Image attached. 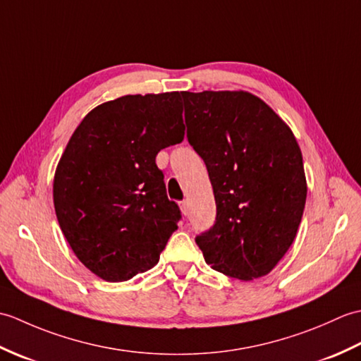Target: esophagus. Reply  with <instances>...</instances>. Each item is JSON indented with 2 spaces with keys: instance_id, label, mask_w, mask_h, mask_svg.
Returning a JSON list of instances; mask_svg holds the SVG:
<instances>
[{
  "instance_id": "34e87169",
  "label": "esophagus",
  "mask_w": 361,
  "mask_h": 361,
  "mask_svg": "<svg viewBox=\"0 0 361 361\" xmlns=\"http://www.w3.org/2000/svg\"><path fill=\"white\" fill-rule=\"evenodd\" d=\"M180 208H181V212L185 214H188V211H189V204H188V202L186 200H183V202H180Z\"/></svg>"
}]
</instances>
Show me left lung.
<instances>
[{"label": "left lung", "instance_id": "8db88e82", "mask_svg": "<svg viewBox=\"0 0 361 361\" xmlns=\"http://www.w3.org/2000/svg\"><path fill=\"white\" fill-rule=\"evenodd\" d=\"M188 141L204 161L214 225L195 237L204 260L229 278L270 273L301 224L307 185L291 130L247 91H183Z\"/></svg>", "mask_w": 361, "mask_h": 361}]
</instances>
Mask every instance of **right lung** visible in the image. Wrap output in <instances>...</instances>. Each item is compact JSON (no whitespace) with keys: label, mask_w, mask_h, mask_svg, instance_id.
<instances>
[{"label":"right lung","mask_w":361,"mask_h":361,"mask_svg":"<svg viewBox=\"0 0 361 361\" xmlns=\"http://www.w3.org/2000/svg\"><path fill=\"white\" fill-rule=\"evenodd\" d=\"M180 93L122 96L91 110L54 176V208L74 255L110 282L159 260L181 220L158 152L185 136Z\"/></svg>","instance_id":"1"}]
</instances>
